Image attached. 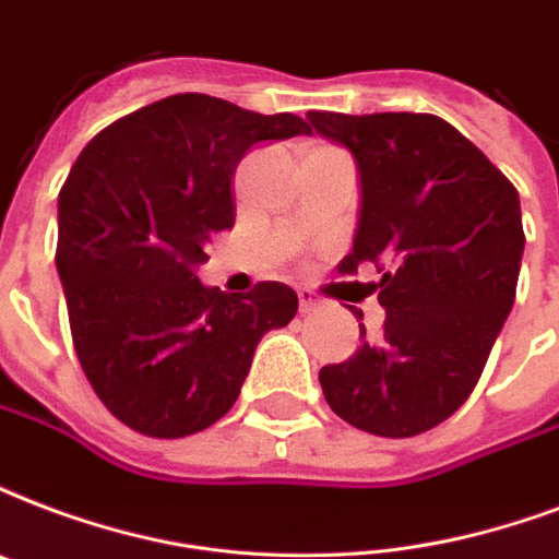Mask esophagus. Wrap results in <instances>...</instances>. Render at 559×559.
<instances>
[{"instance_id": "obj_1", "label": "esophagus", "mask_w": 559, "mask_h": 559, "mask_svg": "<svg viewBox=\"0 0 559 559\" xmlns=\"http://www.w3.org/2000/svg\"><path fill=\"white\" fill-rule=\"evenodd\" d=\"M298 308H301V313H310V310L322 308V298H319L313 289L298 287Z\"/></svg>"}]
</instances>
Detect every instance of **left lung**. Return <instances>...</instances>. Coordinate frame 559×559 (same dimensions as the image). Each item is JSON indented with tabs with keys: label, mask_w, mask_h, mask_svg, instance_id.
<instances>
[{
	"label": "left lung",
	"mask_w": 559,
	"mask_h": 559,
	"mask_svg": "<svg viewBox=\"0 0 559 559\" xmlns=\"http://www.w3.org/2000/svg\"><path fill=\"white\" fill-rule=\"evenodd\" d=\"M308 119L355 157L360 213L340 272L374 263L386 310L378 340L360 325L355 357L319 369L325 402L374 437L431 431L475 390L513 308L525 251L516 187L431 114Z\"/></svg>",
	"instance_id": "1"
}]
</instances>
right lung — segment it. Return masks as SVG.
Wrapping results in <instances>:
<instances>
[{
  "label": "right lung",
  "instance_id": "obj_1",
  "mask_svg": "<svg viewBox=\"0 0 559 559\" xmlns=\"http://www.w3.org/2000/svg\"><path fill=\"white\" fill-rule=\"evenodd\" d=\"M310 134L296 114H254L178 93L110 122L58 195V275L87 381L119 421L178 440L231 411L254 348L296 317L287 284L228 296L195 270L234 225L231 178L266 140Z\"/></svg>",
  "mask_w": 559,
  "mask_h": 559
}]
</instances>
